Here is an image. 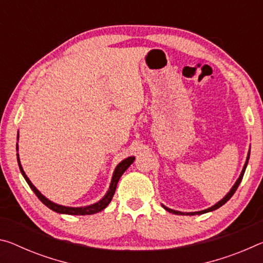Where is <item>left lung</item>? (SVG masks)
Masks as SVG:
<instances>
[{
    "label": "left lung",
    "instance_id": "1",
    "mask_svg": "<svg viewBox=\"0 0 263 263\" xmlns=\"http://www.w3.org/2000/svg\"><path fill=\"white\" fill-rule=\"evenodd\" d=\"M249 154H251V151H249L248 152V155H247V159H246V162H245V166H243V168H242V172H241V174H240V176H239V179L237 180V182H235L234 183V185L232 186V189L230 190V193L225 196L224 198L221 199V201H219L218 203H216L215 205L213 206H211V208H209V209H206V210H202V211H197V212H181V211H175V210H172V209H169V208H167V206H164V205H162L163 206V209L164 210H167L168 212H172V213H175V215H185V216H195V215H202V213H206V212H210V211H213V210H217L218 208H220L221 205H224V204L229 201V199L232 197V196L234 195V193H235V190L238 189V186H239V184H240V182H241V180H242V177H243V174H245V171H246V167H247V163H248V160H249Z\"/></svg>",
    "mask_w": 263,
    "mask_h": 263
}]
</instances>
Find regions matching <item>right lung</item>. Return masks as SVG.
<instances>
[{
  "instance_id": "right-lung-1",
  "label": "right lung",
  "mask_w": 263,
  "mask_h": 263,
  "mask_svg": "<svg viewBox=\"0 0 263 263\" xmlns=\"http://www.w3.org/2000/svg\"><path fill=\"white\" fill-rule=\"evenodd\" d=\"M16 149L18 151V145H16ZM17 161H18V166L21 169V173L22 175L24 176L25 181L28 182V184L30 185V188L32 189L33 193L35 194V196L41 199V201L45 204L47 208H50L51 210L55 211L58 213H65V215H77V216H86V215H94V213H97L103 210L106 206L109 205V203L111 202V199L114 197V194L116 191V188H117V183L119 179H121V176L124 174V172L126 171V169L131 166V163L135 161V157H128L125 160H123V161L118 164L117 167H116L115 172H114V175H112V180H111V183L109 186V190L108 193L105 194V196L103 198L101 199L95 204H91V205H88V206H81V208H69V206H64V205H59V204H55L51 202L50 199H47L45 196L42 195L39 193V190L35 188V186L31 183V181L29 180V177L25 175V173L23 171V168H22V164L20 161V157H18V153H17Z\"/></svg>"
}]
</instances>
